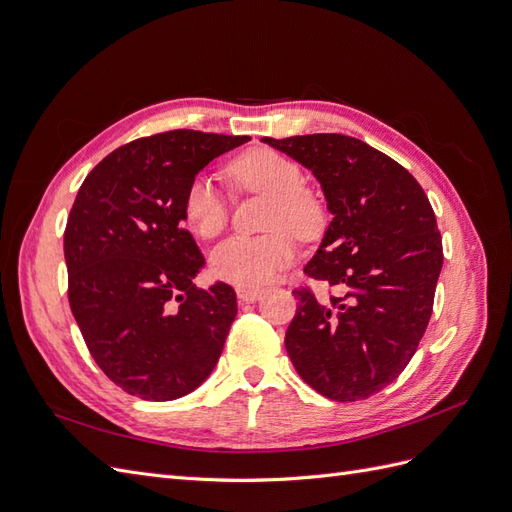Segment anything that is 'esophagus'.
Listing matches in <instances>:
<instances>
[{
	"label": "esophagus",
	"instance_id": "obj_1",
	"mask_svg": "<svg viewBox=\"0 0 512 512\" xmlns=\"http://www.w3.org/2000/svg\"><path fill=\"white\" fill-rule=\"evenodd\" d=\"M262 294H265V290L262 288H239L237 290V297H239V303H256Z\"/></svg>",
	"mask_w": 512,
	"mask_h": 512
}]
</instances>
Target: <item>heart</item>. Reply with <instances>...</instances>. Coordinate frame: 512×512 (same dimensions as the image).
Masks as SVG:
<instances>
[{
  "label": "heart",
  "mask_w": 512,
  "mask_h": 512,
  "mask_svg": "<svg viewBox=\"0 0 512 512\" xmlns=\"http://www.w3.org/2000/svg\"><path fill=\"white\" fill-rule=\"evenodd\" d=\"M226 175L241 192L267 194L265 235L230 237L211 254V271L239 288H260L292 265L297 237L312 241L327 226V203L303 183L297 160L271 147H254L226 166ZM183 215L203 239H215L228 226V200L207 175H198L185 190Z\"/></svg>",
  "instance_id": "1"
}]
</instances>
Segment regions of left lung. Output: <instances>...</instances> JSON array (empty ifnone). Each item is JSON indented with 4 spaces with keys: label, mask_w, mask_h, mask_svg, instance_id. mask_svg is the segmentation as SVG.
Returning a JSON list of instances; mask_svg holds the SVG:
<instances>
[{
    "label": "left lung",
    "mask_w": 512,
    "mask_h": 512,
    "mask_svg": "<svg viewBox=\"0 0 512 512\" xmlns=\"http://www.w3.org/2000/svg\"><path fill=\"white\" fill-rule=\"evenodd\" d=\"M312 170L333 220L303 269L342 294L309 286L286 331L299 376L335 401L367 399L406 369L431 318L442 237L429 198L408 170L359 138H262Z\"/></svg>",
    "instance_id": "8db88e82"
}]
</instances>
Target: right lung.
I'll return each instance as SVG.
<instances>
[{
    "mask_svg": "<svg viewBox=\"0 0 512 512\" xmlns=\"http://www.w3.org/2000/svg\"><path fill=\"white\" fill-rule=\"evenodd\" d=\"M250 136L170 130L115 149L85 177L68 215V301L89 354L147 401L192 393L218 363L237 294L196 288L205 258L183 228L185 190Z\"/></svg>",
    "mask_w": 512,
    "mask_h": 512,
    "instance_id": "right-lung-1",
    "label": "right lung"
}]
</instances>
